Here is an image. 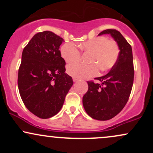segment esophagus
I'll use <instances>...</instances> for the list:
<instances>
[{"instance_id":"obj_1","label":"esophagus","mask_w":153,"mask_h":153,"mask_svg":"<svg viewBox=\"0 0 153 153\" xmlns=\"http://www.w3.org/2000/svg\"><path fill=\"white\" fill-rule=\"evenodd\" d=\"M73 80L74 82H77L78 80V78H73Z\"/></svg>"}]
</instances>
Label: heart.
Returning <instances> with one entry per match:
<instances>
[{"label": "heart", "mask_w": 153, "mask_h": 153, "mask_svg": "<svg viewBox=\"0 0 153 153\" xmlns=\"http://www.w3.org/2000/svg\"><path fill=\"white\" fill-rule=\"evenodd\" d=\"M82 52L90 53L88 58L89 65L74 64L68 67L67 72L73 78H88L95 76L98 69L104 72L111 69L116 64L119 54V47L114 39H107L105 36H98L79 44ZM60 54L68 64L78 62L80 52L73 43H65L61 47Z\"/></svg>", "instance_id": "obj_1"}]
</instances>
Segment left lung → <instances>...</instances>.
<instances>
[{"instance_id":"obj_1","label":"left lung","mask_w":153,"mask_h":153,"mask_svg":"<svg viewBox=\"0 0 153 153\" xmlns=\"http://www.w3.org/2000/svg\"><path fill=\"white\" fill-rule=\"evenodd\" d=\"M110 34L119 47L116 64L103 76L96 78L95 83L88 81V90L82 97V104L91 118L106 121L117 116L127 103L134 81L132 50L119 31L106 29L99 34Z\"/></svg>"}]
</instances>
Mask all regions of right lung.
Listing matches in <instances>:
<instances>
[{"label":"right lung","instance_id":"right-lung-1","mask_svg":"<svg viewBox=\"0 0 153 153\" xmlns=\"http://www.w3.org/2000/svg\"><path fill=\"white\" fill-rule=\"evenodd\" d=\"M64 39L50 31L39 32L22 52L18 86L23 102L41 119L56 115L73 84L65 72L59 46Z\"/></svg>","mask_w":153,"mask_h":153}]
</instances>
